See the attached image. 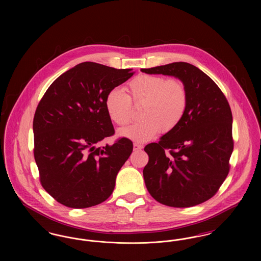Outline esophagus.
<instances>
[{
	"instance_id": "obj_1",
	"label": "esophagus",
	"mask_w": 261,
	"mask_h": 261,
	"mask_svg": "<svg viewBox=\"0 0 261 261\" xmlns=\"http://www.w3.org/2000/svg\"><path fill=\"white\" fill-rule=\"evenodd\" d=\"M133 149H134V150L136 151V150H141V149H143V146L142 145H139V144H134L133 145Z\"/></svg>"
}]
</instances>
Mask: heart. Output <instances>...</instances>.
<instances>
[{
    "label": "heart",
    "mask_w": 261,
    "mask_h": 261,
    "mask_svg": "<svg viewBox=\"0 0 261 261\" xmlns=\"http://www.w3.org/2000/svg\"><path fill=\"white\" fill-rule=\"evenodd\" d=\"M128 96L118 88H113L105 99L110 119L119 126L127 125L132 118V103L143 105L140 122L119 130V136L134 142H147L161 130L168 133L182 121L187 106L188 91L178 78L165 79L159 75L142 74L127 85Z\"/></svg>",
    "instance_id": "heart-1"
}]
</instances>
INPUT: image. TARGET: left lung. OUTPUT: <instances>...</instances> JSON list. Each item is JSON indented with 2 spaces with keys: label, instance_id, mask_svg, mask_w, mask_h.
Masks as SVG:
<instances>
[{
  "label": "left lung",
  "instance_id": "1",
  "mask_svg": "<svg viewBox=\"0 0 261 261\" xmlns=\"http://www.w3.org/2000/svg\"><path fill=\"white\" fill-rule=\"evenodd\" d=\"M148 74L174 76L188 91L185 115L159 143L145 147L143 170L150 196L172 207H190L212 198L229 173L234 142L233 117L222 91L210 76L188 62L142 68Z\"/></svg>",
  "mask_w": 261,
  "mask_h": 261
}]
</instances>
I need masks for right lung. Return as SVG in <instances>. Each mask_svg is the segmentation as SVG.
Returning a JSON list of instances; mask_svg holds the SVG:
<instances>
[{
    "mask_svg": "<svg viewBox=\"0 0 261 261\" xmlns=\"http://www.w3.org/2000/svg\"><path fill=\"white\" fill-rule=\"evenodd\" d=\"M133 74L132 69L82 62L58 77L40 100L33 120L34 158L42 186L63 205L86 208L112 195L133 143L121 138L99 147L114 134L105 99Z\"/></svg>",
    "mask_w": 261,
    "mask_h": 261,
    "instance_id": "1",
    "label": "right lung"
}]
</instances>
